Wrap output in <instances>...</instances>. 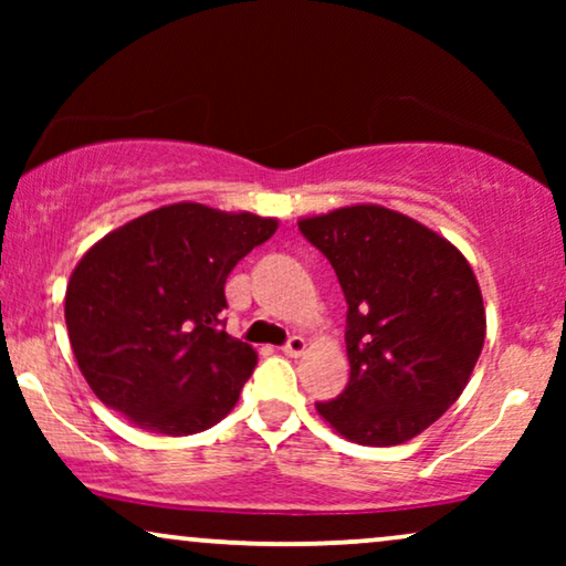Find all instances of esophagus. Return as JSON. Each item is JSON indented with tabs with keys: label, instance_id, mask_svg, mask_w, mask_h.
<instances>
[{
	"label": "esophagus",
	"instance_id": "34e87169",
	"mask_svg": "<svg viewBox=\"0 0 566 566\" xmlns=\"http://www.w3.org/2000/svg\"><path fill=\"white\" fill-rule=\"evenodd\" d=\"M283 353L291 355V358H298V355L306 353V339L304 337H291L289 343L283 345Z\"/></svg>",
	"mask_w": 566,
	"mask_h": 566
}]
</instances>
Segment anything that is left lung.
<instances>
[{
	"mask_svg": "<svg viewBox=\"0 0 566 566\" xmlns=\"http://www.w3.org/2000/svg\"><path fill=\"white\" fill-rule=\"evenodd\" d=\"M347 301L350 381L316 412L360 446H399L467 389L486 335L469 260L438 231L376 203L298 221Z\"/></svg>",
	"mask_w": 566,
	"mask_h": 566,
	"instance_id": "left-lung-1",
	"label": "left lung"
}]
</instances>
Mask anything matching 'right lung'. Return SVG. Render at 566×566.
<instances>
[{"instance_id": "1", "label": "right lung", "mask_w": 566, "mask_h": 566, "mask_svg": "<svg viewBox=\"0 0 566 566\" xmlns=\"http://www.w3.org/2000/svg\"><path fill=\"white\" fill-rule=\"evenodd\" d=\"M277 219L161 206L92 244L66 285L76 366L105 407L159 436H192L234 409L258 353L221 329L223 283Z\"/></svg>"}]
</instances>
